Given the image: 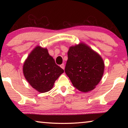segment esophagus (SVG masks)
<instances>
[{"instance_id":"34e87169","label":"esophagus","mask_w":128,"mask_h":128,"mask_svg":"<svg viewBox=\"0 0 128 128\" xmlns=\"http://www.w3.org/2000/svg\"><path fill=\"white\" fill-rule=\"evenodd\" d=\"M60 68H62L63 69H64V64H60Z\"/></svg>"}]
</instances>
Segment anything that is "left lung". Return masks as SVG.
Masks as SVG:
<instances>
[{"label": "left lung", "mask_w": 128, "mask_h": 128, "mask_svg": "<svg viewBox=\"0 0 128 128\" xmlns=\"http://www.w3.org/2000/svg\"><path fill=\"white\" fill-rule=\"evenodd\" d=\"M65 69L75 88L87 92L95 88L102 78L104 62L100 55L83 42L69 47Z\"/></svg>", "instance_id": "8db88e82"}]
</instances>
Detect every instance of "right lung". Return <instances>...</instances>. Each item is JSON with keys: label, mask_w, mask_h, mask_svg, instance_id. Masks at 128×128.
Instances as JSON below:
<instances>
[{"label": "right lung", "mask_w": 128, "mask_h": 128, "mask_svg": "<svg viewBox=\"0 0 128 128\" xmlns=\"http://www.w3.org/2000/svg\"><path fill=\"white\" fill-rule=\"evenodd\" d=\"M22 72L32 88L45 92L53 88L55 82L64 70L55 64L46 48L37 45L24 61Z\"/></svg>", "instance_id": "add662e5"}]
</instances>
